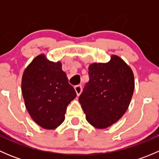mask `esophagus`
<instances>
[{
    "mask_svg": "<svg viewBox=\"0 0 159 159\" xmlns=\"http://www.w3.org/2000/svg\"><path fill=\"white\" fill-rule=\"evenodd\" d=\"M75 90L77 93V95H79L82 91V87H81V85H76L75 87Z\"/></svg>",
    "mask_w": 159,
    "mask_h": 159,
    "instance_id": "1",
    "label": "esophagus"
}]
</instances>
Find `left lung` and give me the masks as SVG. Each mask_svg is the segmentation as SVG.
Here are the masks:
<instances>
[{
	"label": "left lung",
	"instance_id": "obj_1",
	"mask_svg": "<svg viewBox=\"0 0 159 159\" xmlns=\"http://www.w3.org/2000/svg\"><path fill=\"white\" fill-rule=\"evenodd\" d=\"M89 81L79 96L80 104L90 124L105 129L117 122L129 106L134 89V75L119 57L108 63L89 67Z\"/></svg>",
	"mask_w": 159,
	"mask_h": 159
}]
</instances>
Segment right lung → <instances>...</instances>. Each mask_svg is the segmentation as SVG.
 <instances>
[{
	"instance_id": "add662e5",
	"label": "right lung",
	"mask_w": 159,
	"mask_h": 159,
	"mask_svg": "<svg viewBox=\"0 0 159 159\" xmlns=\"http://www.w3.org/2000/svg\"><path fill=\"white\" fill-rule=\"evenodd\" d=\"M21 91L32 119L46 129H56L65 121L67 107L77 96L61 62L50 61L44 54L25 69Z\"/></svg>"
}]
</instances>
